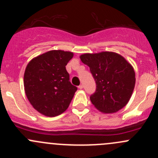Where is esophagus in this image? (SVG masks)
Masks as SVG:
<instances>
[{"mask_svg": "<svg viewBox=\"0 0 158 158\" xmlns=\"http://www.w3.org/2000/svg\"><path fill=\"white\" fill-rule=\"evenodd\" d=\"M83 88H84V86L82 85H79V86H78V88H79V89H82Z\"/></svg>", "mask_w": 158, "mask_h": 158, "instance_id": "1", "label": "esophagus"}]
</instances>
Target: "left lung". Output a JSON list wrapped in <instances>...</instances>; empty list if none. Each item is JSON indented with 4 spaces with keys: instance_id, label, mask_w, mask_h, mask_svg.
Here are the masks:
<instances>
[{
    "instance_id": "obj_1",
    "label": "left lung",
    "mask_w": 158,
    "mask_h": 158,
    "mask_svg": "<svg viewBox=\"0 0 158 158\" xmlns=\"http://www.w3.org/2000/svg\"><path fill=\"white\" fill-rule=\"evenodd\" d=\"M80 58L95 81V92L90 97L94 107L103 113H114L126 106L136 82L131 64L113 52L85 53Z\"/></svg>"
}]
</instances>
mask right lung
Listing matches in <instances>:
<instances>
[{"instance_id":"add662e5","label":"right lung","mask_w":158,"mask_h":158,"mask_svg":"<svg viewBox=\"0 0 158 158\" xmlns=\"http://www.w3.org/2000/svg\"><path fill=\"white\" fill-rule=\"evenodd\" d=\"M73 53L51 50L33 58L24 74V87L29 102L46 116L65 112L77 90L70 81L66 70Z\"/></svg>"}]
</instances>
